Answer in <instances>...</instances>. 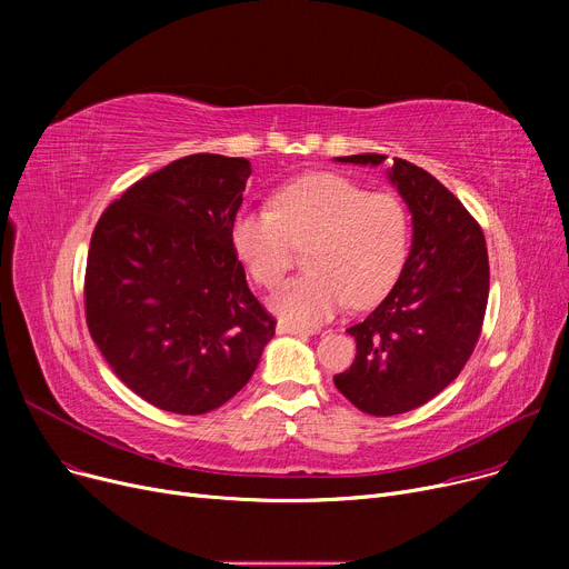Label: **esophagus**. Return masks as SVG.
I'll return each instance as SVG.
<instances>
[{"label":"esophagus","mask_w":569,"mask_h":569,"mask_svg":"<svg viewBox=\"0 0 569 569\" xmlns=\"http://www.w3.org/2000/svg\"><path fill=\"white\" fill-rule=\"evenodd\" d=\"M277 332L279 335H290V337H311L313 335V330H305V327H295V325H288V322H279Z\"/></svg>","instance_id":"1"}]
</instances>
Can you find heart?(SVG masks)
I'll list each match as a JSON object with an SVG mask.
<instances>
[{
    "label": "heart",
    "mask_w": 569,
    "mask_h": 569,
    "mask_svg": "<svg viewBox=\"0 0 569 569\" xmlns=\"http://www.w3.org/2000/svg\"><path fill=\"white\" fill-rule=\"evenodd\" d=\"M230 237L249 274L267 288L288 272L292 244L311 242L309 274L283 283L269 309L281 322L316 327L348 300L369 307L392 290L410 251V217L395 193H369L350 177L316 172L279 189L274 207L239 209Z\"/></svg>",
    "instance_id": "obj_1"
}]
</instances>
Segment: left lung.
Returning a JSON list of instances; mask_svg holds the SVG:
<instances>
[{
	"label": "left lung",
	"mask_w": 569,
	"mask_h": 569,
	"mask_svg": "<svg viewBox=\"0 0 569 569\" xmlns=\"http://www.w3.org/2000/svg\"><path fill=\"white\" fill-rule=\"evenodd\" d=\"M385 154L337 157L339 163L380 166ZM387 179L412 219V242L390 295L348 327L357 341L337 390L367 415H401L450 385L480 339L489 300L485 232L433 174L395 159Z\"/></svg>",
	"instance_id": "1"
}]
</instances>
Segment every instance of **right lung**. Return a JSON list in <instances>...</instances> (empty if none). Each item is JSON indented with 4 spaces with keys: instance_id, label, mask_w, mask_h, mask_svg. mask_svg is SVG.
I'll use <instances>...</instances> for the list:
<instances>
[{
    "instance_id": "obj_1",
    "label": "right lung",
    "mask_w": 569,
    "mask_h": 569,
    "mask_svg": "<svg viewBox=\"0 0 569 569\" xmlns=\"http://www.w3.org/2000/svg\"><path fill=\"white\" fill-rule=\"evenodd\" d=\"M249 174L247 159H177L129 187L94 228L89 335L112 373L161 410L223 406L274 337L230 237Z\"/></svg>"
}]
</instances>
